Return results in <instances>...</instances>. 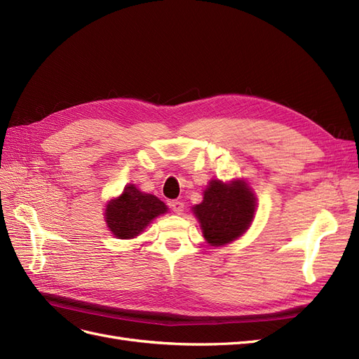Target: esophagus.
Here are the masks:
<instances>
[{"label": "esophagus", "mask_w": 359, "mask_h": 359, "mask_svg": "<svg viewBox=\"0 0 359 359\" xmlns=\"http://www.w3.org/2000/svg\"><path fill=\"white\" fill-rule=\"evenodd\" d=\"M170 208H172L173 212L182 214V211H184V203L180 202V201H173V202H170Z\"/></svg>", "instance_id": "34e87169"}]
</instances>
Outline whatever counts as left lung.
<instances>
[{
  "instance_id": "left-lung-1",
  "label": "left lung",
  "mask_w": 359,
  "mask_h": 359,
  "mask_svg": "<svg viewBox=\"0 0 359 359\" xmlns=\"http://www.w3.org/2000/svg\"><path fill=\"white\" fill-rule=\"evenodd\" d=\"M210 245L222 247L240 238L252 223L256 196L244 180H211L203 201L191 208Z\"/></svg>"
}]
</instances>
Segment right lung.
Wrapping results in <instances>:
<instances>
[{
  "instance_id": "1",
  "label": "right lung",
  "mask_w": 359,
  "mask_h": 359,
  "mask_svg": "<svg viewBox=\"0 0 359 359\" xmlns=\"http://www.w3.org/2000/svg\"><path fill=\"white\" fill-rule=\"evenodd\" d=\"M168 212V206L154 194L144 193L133 184L126 186L118 198L107 202L104 219L111 232L119 240H132L156 217Z\"/></svg>"
}]
</instances>
